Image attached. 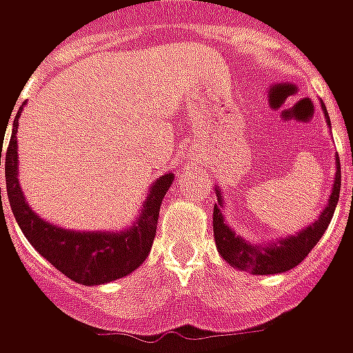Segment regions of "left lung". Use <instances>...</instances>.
I'll return each instance as SVG.
<instances>
[{"label": "left lung", "instance_id": "1", "mask_svg": "<svg viewBox=\"0 0 353 353\" xmlns=\"http://www.w3.org/2000/svg\"><path fill=\"white\" fill-rule=\"evenodd\" d=\"M339 194H341V159L336 157V176H334L333 192H331L329 202H327L325 210L319 215L318 221L312 223L310 227H306L296 236L280 240V242L268 245V248H261V245L245 242L244 238L236 236L225 225L221 214L223 202L221 196H219V202L214 206V236L217 250L221 253L223 259L230 263L238 270H244V272L278 274L291 270L299 263H303L304 257L312 252V248L318 244L319 238L323 236V232H325L329 223L333 219L334 208H336V202H339Z\"/></svg>", "mask_w": 353, "mask_h": 353}]
</instances>
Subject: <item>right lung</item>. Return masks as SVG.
<instances>
[{
	"instance_id": "obj_1",
	"label": "right lung",
	"mask_w": 353,
	"mask_h": 353,
	"mask_svg": "<svg viewBox=\"0 0 353 353\" xmlns=\"http://www.w3.org/2000/svg\"><path fill=\"white\" fill-rule=\"evenodd\" d=\"M20 115V111H19ZM19 115L12 121V134L9 143L1 151L3 141L0 143V166H5V183L7 196L11 204L14 219L28 238V242L41 253L50 265L65 274L70 280L83 285H98L108 283L117 278H123L132 270H136L151 252L159 212L164 194L168 192L174 181L172 174L157 179L151 187V194L147 196L143 212L138 223L123 234H109V232H72V230L58 229L50 223H45L30 210L26 200L20 191L19 177H17V128ZM1 132V139H3ZM1 204V187H0Z\"/></svg>"
}]
</instances>
